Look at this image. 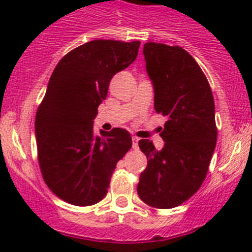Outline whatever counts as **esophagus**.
<instances>
[{
    "label": "esophagus",
    "instance_id": "obj_1",
    "mask_svg": "<svg viewBox=\"0 0 252 252\" xmlns=\"http://www.w3.org/2000/svg\"><path fill=\"white\" fill-rule=\"evenodd\" d=\"M132 148L133 149H139V137L132 136Z\"/></svg>",
    "mask_w": 252,
    "mask_h": 252
}]
</instances>
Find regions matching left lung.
<instances>
[{
    "label": "left lung",
    "mask_w": 252,
    "mask_h": 252,
    "mask_svg": "<svg viewBox=\"0 0 252 252\" xmlns=\"http://www.w3.org/2000/svg\"><path fill=\"white\" fill-rule=\"evenodd\" d=\"M146 70L154 84V107L168 121L153 141H139L148 166L137 184L142 202L154 208H174L192 197L207 177L217 142L215 99L207 77L188 51L160 43L144 45Z\"/></svg>",
    "instance_id": "8db88e82"
}]
</instances>
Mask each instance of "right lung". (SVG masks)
Returning <instances> with one entry per match:
<instances>
[{"label":"right lung","mask_w":252,"mask_h":252,"mask_svg":"<svg viewBox=\"0 0 252 252\" xmlns=\"http://www.w3.org/2000/svg\"><path fill=\"white\" fill-rule=\"evenodd\" d=\"M140 41L93 40L64 55L35 117L37 160L44 182L66 203L92 206L107 194L119 160L132 146L124 128L93 131L110 81L127 68Z\"/></svg>","instance_id":"obj_1"}]
</instances>
